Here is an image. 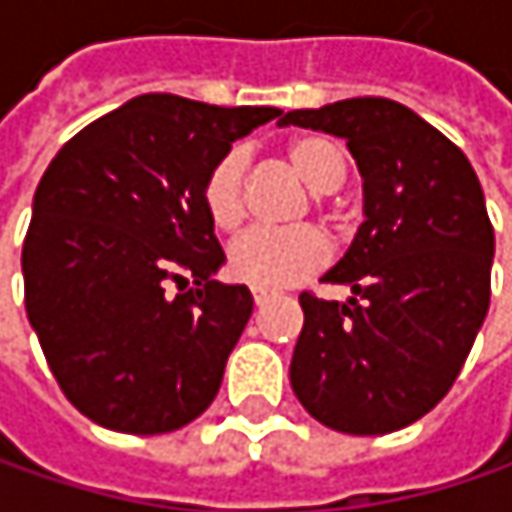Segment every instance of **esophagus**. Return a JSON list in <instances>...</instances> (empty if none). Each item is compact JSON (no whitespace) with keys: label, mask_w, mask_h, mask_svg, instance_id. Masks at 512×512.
Segmentation results:
<instances>
[{"label":"esophagus","mask_w":512,"mask_h":512,"mask_svg":"<svg viewBox=\"0 0 512 512\" xmlns=\"http://www.w3.org/2000/svg\"><path fill=\"white\" fill-rule=\"evenodd\" d=\"M252 296H255V305H266L275 293L272 290H260V287H252Z\"/></svg>","instance_id":"1"}]
</instances>
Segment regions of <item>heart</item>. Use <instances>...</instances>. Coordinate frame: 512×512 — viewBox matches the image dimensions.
<instances>
[{"label":"heart","instance_id":"heart-1","mask_svg":"<svg viewBox=\"0 0 512 512\" xmlns=\"http://www.w3.org/2000/svg\"><path fill=\"white\" fill-rule=\"evenodd\" d=\"M284 156L290 168L314 189V204L329 207L326 192L338 189L347 177L344 151L320 133H299L287 139ZM246 171L243 148L222 154L201 183V204L219 231H237L246 219ZM332 257V243L317 225H296L284 231H252L231 246L228 269L243 284L260 290H281L323 269Z\"/></svg>","mask_w":512,"mask_h":512}]
</instances>
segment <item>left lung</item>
<instances>
[{
	"label": "left lung",
	"instance_id": "obj_1",
	"mask_svg": "<svg viewBox=\"0 0 512 512\" xmlns=\"http://www.w3.org/2000/svg\"><path fill=\"white\" fill-rule=\"evenodd\" d=\"M278 124L347 139L364 180V222L323 275L353 299L299 296L293 394L338 433L403 430L451 391L489 311L495 234L480 180L451 139L385 97L293 109Z\"/></svg>",
	"mask_w": 512,
	"mask_h": 512
}]
</instances>
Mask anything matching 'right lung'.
Listing matches in <instances>:
<instances>
[{"instance_id":"right-lung-1","label":"right lung","mask_w":512,"mask_h":512,"mask_svg":"<svg viewBox=\"0 0 512 512\" xmlns=\"http://www.w3.org/2000/svg\"><path fill=\"white\" fill-rule=\"evenodd\" d=\"M272 106L142 94L76 133L44 171L23 243L26 314L64 397L94 424L156 436L219 394L246 284L201 204L210 165Z\"/></svg>"}]
</instances>
